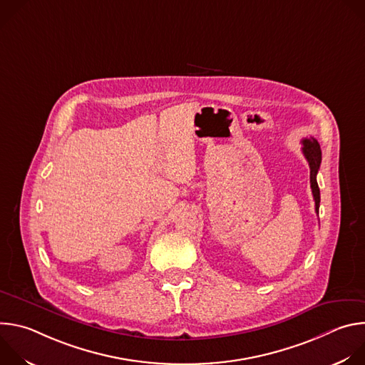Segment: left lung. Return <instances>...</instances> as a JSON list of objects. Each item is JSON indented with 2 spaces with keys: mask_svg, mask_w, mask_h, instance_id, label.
Returning a JSON list of instances; mask_svg holds the SVG:
<instances>
[{
  "mask_svg": "<svg viewBox=\"0 0 365 365\" xmlns=\"http://www.w3.org/2000/svg\"><path fill=\"white\" fill-rule=\"evenodd\" d=\"M302 151L304 154V158L309 163L310 168V187H312V193H314V199H315V211L317 214L319 212V202H321V192H319V186L317 182V175L322 162V153H321V145L318 143L317 138L309 137V138H303L302 140Z\"/></svg>",
  "mask_w": 365,
  "mask_h": 365,
  "instance_id": "8db88e82",
  "label": "left lung"
}]
</instances>
